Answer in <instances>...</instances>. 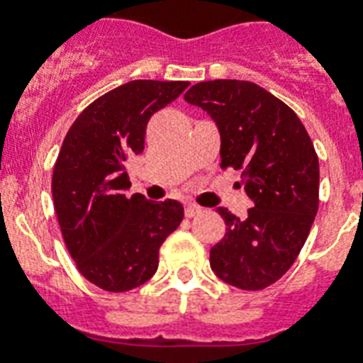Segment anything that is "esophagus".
Instances as JSON below:
<instances>
[{"instance_id": "1", "label": "esophagus", "mask_w": 363, "mask_h": 363, "mask_svg": "<svg viewBox=\"0 0 363 363\" xmlns=\"http://www.w3.org/2000/svg\"><path fill=\"white\" fill-rule=\"evenodd\" d=\"M199 213H201V207H198V205L188 203L186 207H184V215H186L188 218H192V216L199 215Z\"/></svg>"}]
</instances>
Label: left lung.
<instances>
[{"instance_id": "left-lung-1", "label": "left lung", "mask_w": 363, "mask_h": 363, "mask_svg": "<svg viewBox=\"0 0 363 363\" xmlns=\"http://www.w3.org/2000/svg\"><path fill=\"white\" fill-rule=\"evenodd\" d=\"M184 99L215 121L222 165L241 169L252 201L245 218L224 207L226 233L211 248V269L241 290L279 281L298 258L318 211V156L286 104L248 81H205Z\"/></svg>"}]
</instances>
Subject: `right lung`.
Listing matches in <instances>:
<instances>
[{
    "mask_svg": "<svg viewBox=\"0 0 363 363\" xmlns=\"http://www.w3.org/2000/svg\"><path fill=\"white\" fill-rule=\"evenodd\" d=\"M186 81H131L104 94L67 131L52 173V199L71 258L107 292L141 286L158 269L162 242L181 224L177 199L128 196L125 160L141 154L150 116Z\"/></svg>",
    "mask_w": 363,
    "mask_h": 363,
    "instance_id": "add662e5",
    "label": "right lung"
}]
</instances>
